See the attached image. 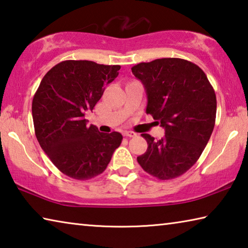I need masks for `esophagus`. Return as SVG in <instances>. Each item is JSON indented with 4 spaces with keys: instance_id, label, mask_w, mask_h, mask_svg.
Returning <instances> with one entry per match:
<instances>
[{
    "instance_id": "obj_1",
    "label": "esophagus",
    "mask_w": 248,
    "mask_h": 248,
    "mask_svg": "<svg viewBox=\"0 0 248 248\" xmlns=\"http://www.w3.org/2000/svg\"><path fill=\"white\" fill-rule=\"evenodd\" d=\"M124 137H129V138H133V137L137 136V133L133 132V131H124Z\"/></svg>"
}]
</instances>
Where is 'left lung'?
<instances>
[{"label":"left lung","instance_id":"1","mask_svg":"<svg viewBox=\"0 0 248 248\" xmlns=\"http://www.w3.org/2000/svg\"><path fill=\"white\" fill-rule=\"evenodd\" d=\"M144 85L146 114L165 129L161 140L141 134L148 150L138 163L158 179L183 175L198 161L216 124L217 97L198 65L178 58L156 59L131 68Z\"/></svg>","mask_w":248,"mask_h":248}]
</instances>
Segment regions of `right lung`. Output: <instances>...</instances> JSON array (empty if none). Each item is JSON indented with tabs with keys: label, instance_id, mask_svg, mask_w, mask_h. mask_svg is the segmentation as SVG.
I'll return each instance as SVG.
<instances>
[{
	"label": "right lung",
	"instance_id": "obj_1",
	"mask_svg": "<svg viewBox=\"0 0 248 248\" xmlns=\"http://www.w3.org/2000/svg\"><path fill=\"white\" fill-rule=\"evenodd\" d=\"M119 70L120 65L87 60L62 61L48 71L33 96L37 140L54 166L69 177L86 180L102 174L123 141L119 132H99L84 118Z\"/></svg>",
	"mask_w": 248,
	"mask_h": 248
}]
</instances>
